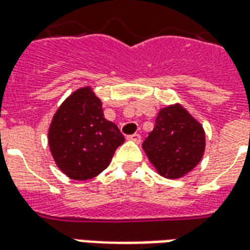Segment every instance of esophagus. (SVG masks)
I'll list each match as a JSON object with an SVG mask.
<instances>
[{"instance_id":"esophagus-1","label":"esophagus","mask_w":250,"mask_h":250,"mask_svg":"<svg viewBox=\"0 0 250 250\" xmlns=\"http://www.w3.org/2000/svg\"><path fill=\"white\" fill-rule=\"evenodd\" d=\"M141 138L142 136L139 135V134H132V135L128 136V139H130V141H134L136 142V143H139V142H141Z\"/></svg>"}]
</instances>
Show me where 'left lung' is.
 Returning <instances> with one entry per match:
<instances>
[{"instance_id": "obj_1", "label": "left lung", "mask_w": 250, "mask_h": 250, "mask_svg": "<svg viewBox=\"0 0 250 250\" xmlns=\"http://www.w3.org/2000/svg\"><path fill=\"white\" fill-rule=\"evenodd\" d=\"M142 147L161 175L181 178L204 155L205 132L181 105L166 107L159 111L155 127Z\"/></svg>"}]
</instances>
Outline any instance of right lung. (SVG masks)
Instances as JSON below:
<instances>
[{
    "label": "right lung",
    "mask_w": 250,
    "mask_h": 250,
    "mask_svg": "<svg viewBox=\"0 0 250 250\" xmlns=\"http://www.w3.org/2000/svg\"><path fill=\"white\" fill-rule=\"evenodd\" d=\"M48 136L59 168L80 181L102 173L125 142L118 125L104 118L102 102L89 88L79 89L62 103Z\"/></svg>",
    "instance_id": "obj_1"
}]
</instances>
